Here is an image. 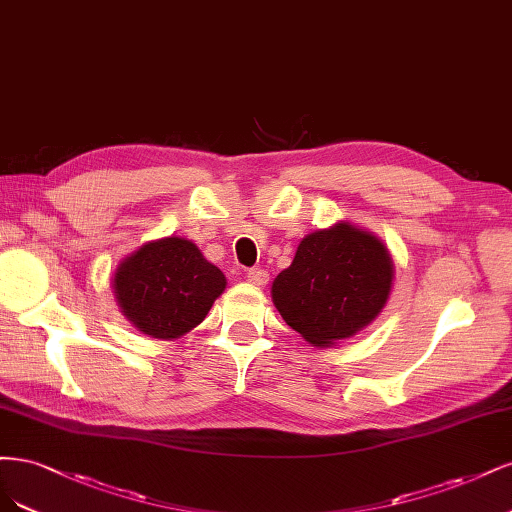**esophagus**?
<instances>
[{"mask_svg": "<svg viewBox=\"0 0 512 512\" xmlns=\"http://www.w3.org/2000/svg\"><path fill=\"white\" fill-rule=\"evenodd\" d=\"M246 278H249L251 285L266 287L268 280H270V274L266 270H261V268H251L249 272H246Z\"/></svg>", "mask_w": 512, "mask_h": 512, "instance_id": "1", "label": "esophagus"}]
</instances>
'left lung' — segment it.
I'll return each mask as SVG.
<instances>
[{"label": "left lung", "instance_id": "left-lung-1", "mask_svg": "<svg viewBox=\"0 0 512 512\" xmlns=\"http://www.w3.org/2000/svg\"><path fill=\"white\" fill-rule=\"evenodd\" d=\"M395 266L385 242L349 221L304 236L272 283L280 317L308 344L327 349L359 334L389 302Z\"/></svg>", "mask_w": 512, "mask_h": 512}]
</instances>
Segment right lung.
Instances as JSON below:
<instances>
[{"mask_svg":"<svg viewBox=\"0 0 512 512\" xmlns=\"http://www.w3.org/2000/svg\"><path fill=\"white\" fill-rule=\"evenodd\" d=\"M225 287V274L191 240L178 236L142 244L112 276L114 298L125 319L157 340L189 334Z\"/></svg>","mask_w":512,"mask_h":512,"instance_id":"right-lung-1","label":"right lung"}]
</instances>
